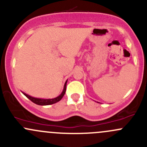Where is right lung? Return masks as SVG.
Returning <instances> with one entry per match:
<instances>
[{
    "mask_svg": "<svg viewBox=\"0 0 147 147\" xmlns=\"http://www.w3.org/2000/svg\"><path fill=\"white\" fill-rule=\"evenodd\" d=\"M67 80L66 81L65 83V85H64V88H63V92H62L61 94H60L59 96H57V97L55 98H53V99H40V98H36V97H31V96L28 95V94H26L25 92H23V94L26 96V97H28L30 101H32L33 103L36 104V105H53V104L56 103V102H59L62 98L64 96L65 92H66V84H67Z\"/></svg>",
    "mask_w": 147,
    "mask_h": 147,
    "instance_id": "obj_1",
    "label": "right lung"
}]
</instances>
